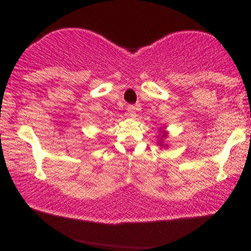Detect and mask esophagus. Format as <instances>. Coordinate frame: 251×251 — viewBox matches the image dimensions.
<instances>
[{
	"mask_svg": "<svg viewBox=\"0 0 251 251\" xmlns=\"http://www.w3.org/2000/svg\"><path fill=\"white\" fill-rule=\"evenodd\" d=\"M137 110H138V108L135 107V105H129V107L126 108V111H128L129 116H130V117L136 116V111Z\"/></svg>",
	"mask_w": 251,
	"mask_h": 251,
	"instance_id": "34e87169",
	"label": "esophagus"
}]
</instances>
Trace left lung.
Listing matches in <instances>:
<instances>
[{
	"label": "left lung",
	"mask_w": 251,
	"mask_h": 251,
	"mask_svg": "<svg viewBox=\"0 0 251 251\" xmlns=\"http://www.w3.org/2000/svg\"><path fill=\"white\" fill-rule=\"evenodd\" d=\"M157 137H158V142H157L158 146H160L161 148H167L168 144L164 143V140L168 137V131L166 130V128H161L160 135H158Z\"/></svg>",
	"instance_id": "8db88e82"
}]
</instances>
